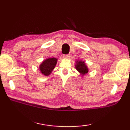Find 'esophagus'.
<instances>
[{"label": "esophagus", "instance_id": "esophagus-1", "mask_svg": "<svg viewBox=\"0 0 130 130\" xmlns=\"http://www.w3.org/2000/svg\"><path fill=\"white\" fill-rule=\"evenodd\" d=\"M64 58H69V57H70V55L69 54H67V55H65L64 56Z\"/></svg>", "mask_w": 130, "mask_h": 130}]
</instances>
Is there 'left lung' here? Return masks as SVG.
<instances>
[{"mask_svg": "<svg viewBox=\"0 0 130 130\" xmlns=\"http://www.w3.org/2000/svg\"><path fill=\"white\" fill-rule=\"evenodd\" d=\"M74 66H75L76 69L80 73V74H81L82 77L84 76L85 74L88 73L89 69L85 61L82 60L77 61H76V64Z\"/></svg>", "mask_w": 130, "mask_h": 130, "instance_id": "8db88e82", "label": "left lung"}]
</instances>
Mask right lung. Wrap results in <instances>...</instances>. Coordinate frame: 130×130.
I'll return each instance as SVG.
<instances>
[{
  "label": "right lung",
  "mask_w": 130,
  "mask_h": 130,
  "mask_svg": "<svg viewBox=\"0 0 130 130\" xmlns=\"http://www.w3.org/2000/svg\"><path fill=\"white\" fill-rule=\"evenodd\" d=\"M57 60L58 59L54 57L48 58L43 60L39 66L41 73L45 76H49L56 67Z\"/></svg>",
  "instance_id": "1"
}]
</instances>
